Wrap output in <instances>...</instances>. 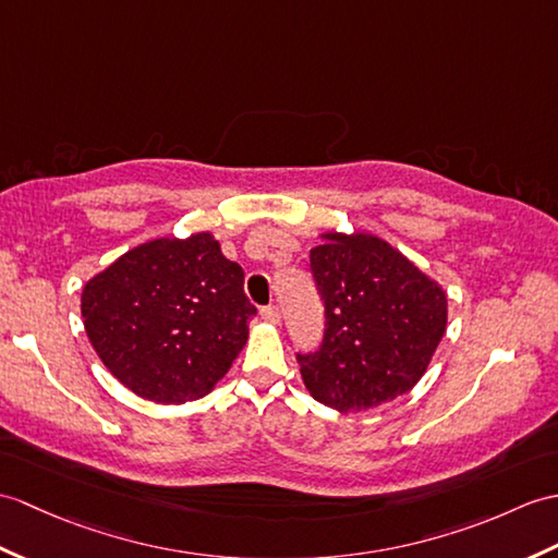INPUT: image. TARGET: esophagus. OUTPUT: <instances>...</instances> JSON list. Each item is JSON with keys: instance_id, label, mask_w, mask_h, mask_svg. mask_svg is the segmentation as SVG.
I'll return each mask as SVG.
<instances>
[{"instance_id": "esophagus-1", "label": "esophagus", "mask_w": 558, "mask_h": 558, "mask_svg": "<svg viewBox=\"0 0 558 558\" xmlns=\"http://www.w3.org/2000/svg\"><path fill=\"white\" fill-rule=\"evenodd\" d=\"M262 318L266 323H274V326H278V323H280V308L278 306H264L262 308Z\"/></svg>"}]
</instances>
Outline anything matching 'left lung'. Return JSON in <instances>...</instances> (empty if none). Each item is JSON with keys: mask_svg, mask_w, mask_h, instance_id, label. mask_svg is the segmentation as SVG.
<instances>
[{"mask_svg": "<svg viewBox=\"0 0 558 558\" xmlns=\"http://www.w3.org/2000/svg\"><path fill=\"white\" fill-rule=\"evenodd\" d=\"M326 306L318 352L296 354L311 397L364 411L416 385L447 330V292L368 232H323L308 254Z\"/></svg>", "mask_w": 558, "mask_h": 558, "instance_id": "1", "label": "left lung"}]
</instances>
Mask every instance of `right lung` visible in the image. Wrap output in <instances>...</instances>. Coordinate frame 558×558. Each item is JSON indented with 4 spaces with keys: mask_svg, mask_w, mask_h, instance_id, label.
<instances>
[{
    "mask_svg": "<svg viewBox=\"0 0 558 558\" xmlns=\"http://www.w3.org/2000/svg\"><path fill=\"white\" fill-rule=\"evenodd\" d=\"M81 314L116 380L157 404H185L228 373L256 308L242 266L211 232H194L128 250L85 282Z\"/></svg>",
    "mask_w": 558,
    "mask_h": 558,
    "instance_id": "right-lung-1",
    "label": "right lung"
}]
</instances>
